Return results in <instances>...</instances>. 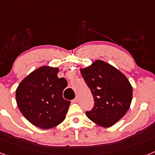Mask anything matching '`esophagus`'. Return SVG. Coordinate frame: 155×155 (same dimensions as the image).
Listing matches in <instances>:
<instances>
[{
	"instance_id": "obj_1",
	"label": "esophagus",
	"mask_w": 155,
	"mask_h": 155,
	"mask_svg": "<svg viewBox=\"0 0 155 155\" xmlns=\"http://www.w3.org/2000/svg\"><path fill=\"white\" fill-rule=\"evenodd\" d=\"M78 102V97H76V98H75L73 100V102H74V103H77Z\"/></svg>"
}]
</instances>
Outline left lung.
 <instances>
[{
	"label": "left lung",
	"mask_w": 155,
	"mask_h": 155,
	"mask_svg": "<svg viewBox=\"0 0 155 155\" xmlns=\"http://www.w3.org/2000/svg\"><path fill=\"white\" fill-rule=\"evenodd\" d=\"M80 71L94 102L93 109L86 112V115L100 127H112L124 117L130 106L132 85L121 71L100 60Z\"/></svg>",
	"instance_id": "1"
}]
</instances>
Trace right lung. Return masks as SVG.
Segmentation results:
<instances>
[{
	"mask_svg": "<svg viewBox=\"0 0 155 155\" xmlns=\"http://www.w3.org/2000/svg\"><path fill=\"white\" fill-rule=\"evenodd\" d=\"M58 68L42 66L21 81L15 92L18 107L25 118L43 130L61 124L71 102L63 98L68 82L59 78Z\"/></svg>",
	"mask_w": 155,
	"mask_h": 155,
	"instance_id": "add662e5",
	"label": "right lung"
}]
</instances>
